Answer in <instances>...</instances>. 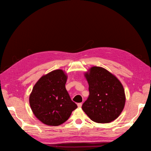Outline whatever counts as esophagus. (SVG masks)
<instances>
[{
  "label": "esophagus",
  "instance_id": "34e87169",
  "mask_svg": "<svg viewBox=\"0 0 151 151\" xmlns=\"http://www.w3.org/2000/svg\"><path fill=\"white\" fill-rule=\"evenodd\" d=\"M78 108H81L82 106V103H81V102H80V103H78Z\"/></svg>",
  "mask_w": 151,
  "mask_h": 151
}]
</instances>
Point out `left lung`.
<instances>
[{
  "label": "left lung",
  "instance_id": "obj_1",
  "mask_svg": "<svg viewBox=\"0 0 151 151\" xmlns=\"http://www.w3.org/2000/svg\"><path fill=\"white\" fill-rule=\"evenodd\" d=\"M89 95L82 108L91 119L106 123L119 116L125 104L123 85L111 73L101 67H92L85 73Z\"/></svg>",
  "mask_w": 151,
  "mask_h": 151
}]
</instances>
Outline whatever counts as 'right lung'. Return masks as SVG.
I'll return each mask as SVG.
<instances>
[{"instance_id":"obj_1","label":"right lung","mask_w":151,"mask_h":151,"mask_svg":"<svg viewBox=\"0 0 151 151\" xmlns=\"http://www.w3.org/2000/svg\"><path fill=\"white\" fill-rule=\"evenodd\" d=\"M67 76L57 69L40 78L30 93L29 102L38 119L49 126H59L77 108L66 90Z\"/></svg>"}]
</instances>
